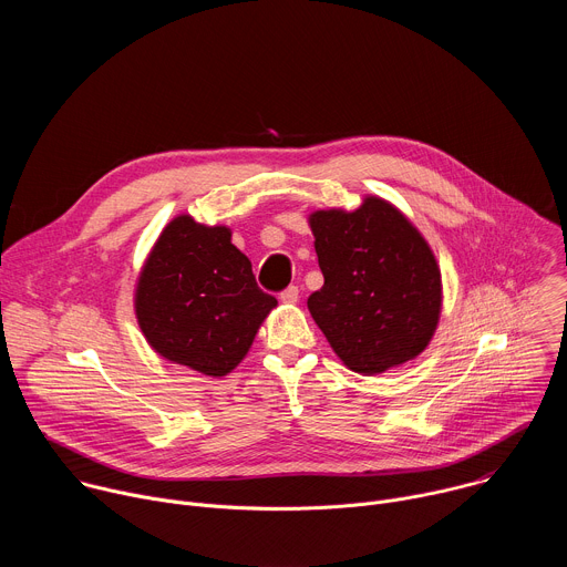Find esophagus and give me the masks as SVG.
Returning a JSON list of instances; mask_svg holds the SVG:
<instances>
[{
  "label": "esophagus",
  "instance_id": "obj_1",
  "mask_svg": "<svg viewBox=\"0 0 567 567\" xmlns=\"http://www.w3.org/2000/svg\"><path fill=\"white\" fill-rule=\"evenodd\" d=\"M280 302H285V305H296V302H298V287H287V289L280 293Z\"/></svg>",
  "mask_w": 567,
  "mask_h": 567
}]
</instances>
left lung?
Instances as JSON below:
<instances>
[{
	"label": "left lung",
	"mask_w": 567,
	"mask_h": 567,
	"mask_svg": "<svg viewBox=\"0 0 567 567\" xmlns=\"http://www.w3.org/2000/svg\"><path fill=\"white\" fill-rule=\"evenodd\" d=\"M326 278L307 300L346 368L374 377L417 359L442 316V271L420 228L383 197L309 213Z\"/></svg>",
	"instance_id": "left-lung-1"
}]
</instances>
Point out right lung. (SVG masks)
Returning <instances> with one entry per match:
<instances>
[{"label": "right lung", "mask_w": 567, "mask_h": 567, "mask_svg": "<svg viewBox=\"0 0 567 567\" xmlns=\"http://www.w3.org/2000/svg\"><path fill=\"white\" fill-rule=\"evenodd\" d=\"M224 224L182 213L150 249L136 285L134 313L147 346L171 363L226 377L245 359L278 305L254 278L251 260Z\"/></svg>", "instance_id": "right-lung-1"}]
</instances>
